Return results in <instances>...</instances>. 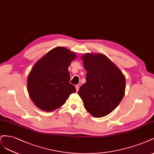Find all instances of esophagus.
Instances as JSON below:
<instances>
[{
  "mask_svg": "<svg viewBox=\"0 0 154 154\" xmlns=\"http://www.w3.org/2000/svg\"><path fill=\"white\" fill-rule=\"evenodd\" d=\"M75 88H76V91H78L79 90V85H76L75 86Z\"/></svg>",
  "mask_w": 154,
  "mask_h": 154,
  "instance_id": "34e87169",
  "label": "esophagus"
}]
</instances>
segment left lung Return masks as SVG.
Segmentation results:
<instances>
[{
	"instance_id": "1",
	"label": "left lung",
	"mask_w": 154,
	"mask_h": 154,
	"mask_svg": "<svg viewBox=\"0 0 154 154\" xmlns=\"http://www.w3.org/2000/svg\"><path fill=\"white\" fill-rule=\"evenodd\" d=\"M82 60L87 71L86 82L79 89V95L92 116H105L118 106L125 95V76L103 54H85Z\"/></svg>"
}]
</instances>
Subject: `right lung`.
<instances>
[{
	"mask_svg": "<svg viewBox=\"0 0 154 154\" xmlns=\"http://www.w3.org/2000/svg\"><path fill=\"white\" fill-rule=\"evenodd\" d=\"M76 54L57 47L34 65L27 77V90L34 104L45 111L61 107L76 89L70 82L68 66Z\"/></svg>",
	"mask_w": 154,
	"mask_h": 154,
	"instance_id": "1",
	"label": "right lung"
}]
</instances>
